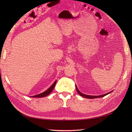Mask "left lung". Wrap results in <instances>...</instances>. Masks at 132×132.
Wrapping results in <instances>:
<instances>
[{
	"label": "left lung",
	"instance_id": "left-lung-1",
	"mask_svg": "<svg viewBox=\"0 0 132 132\" xmlns=\"http://www.w3.org/2000/svg\"><path fill=\"white\" fill-rule=\"evenodd\" d=\"M75 87H76V89H77V92L78 93V94H79L80 95V96H82V97H85V98H91V99H92V98H98V97H104L105 96H106V95H108V94H109L111 93L112 92V91H111V92H109V93H107V94H104V95H98V96L87 95H85V94H84L81 93V92L78 90L77 85L75 86Z\"/></svg>",
	"mask_w": 132,
	"mask_h": 132
}]
</instances>
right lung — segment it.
Wrapping results in <instances>:
<instances>
[{"label":"right lung","instance_id":"add662e5","mask_svg":"<svg viewBox=\"0 0 132 132\" xmlns=\"http://www.w3.org/2000/svg\"><path fill=\"white\" fill-rule=\"evenodd\" d=\"M56 82H57V80H55L54 83L53 84V85H52L49 89H48L47 90H46L45 91H44L43 93H41V94H39L38 95H36L35 96H32V97H45L46 96L48 95L50 93H52V91H53V89L54 88V87L55 86V84H56Z\"/></svg>","mask_w":132,"mask_h":132}]
</instances>
